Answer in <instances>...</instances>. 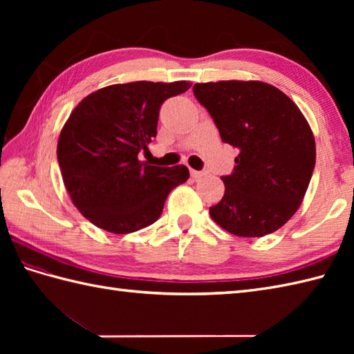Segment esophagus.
Instances as JSON below:
<instances>
[{
	"mask_svg": "<svg viewBox=\"0 0 354 354\" xmlns=\"http://www.w3.org/2000/svg\"><path fill=\"white\" fill-rule=\"evenodd\" d=\"M190 175H192L193 179H199V178L204 176L205 173L204 171H198V170H190Z\"/></svg>",
	"mask_w": 354,
	"mask_h": 354,
	"instance_id": "obj_1",
	"label": "esophagus"
}]
</instances>
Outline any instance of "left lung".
<instances>
[{"label": "left lung", "instance_id": "left-lung-1", "mask_svg": "<svg viewBox=\"0 0 354 354\" xmlns=\"http://www.w3.org/2000/svg\"><path fill=\"white\" fill-rule=\"evenodd\" d=\"M193 93L237 147L234 171L222 176L223 198L212 219L239 237L281 228L301 205L317 160L313 132L299 108L280 89L259 80L196 84Z\"/></svg>", "mask_w": 354, "mask_h": 354}]
</instances>
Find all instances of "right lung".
<instances>
[{
	"instance_id": "1",
	"label": "right lung",
	"mask_w": 354,
	"mask_h": 354,
	"mask_svg": "<svg viewBox=\"0 0 354 354\" xmlns=\"http://www.w3.org/2000/svg\"><path fill=\"white\" fill-rule=\"evenodd\" d=\"M190 82H131L86 95L64 124L57 161L74 207L104 231L127 234L152 225L185 165L158 167L138 160L156 137L160 108Z\"/></svg>"
}]
</instances>
